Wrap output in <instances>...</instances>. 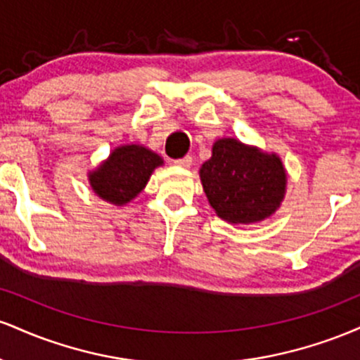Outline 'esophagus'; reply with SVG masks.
<instances>
[{"label": "esophagus", "mask_w": 360, "mask_h": 360, "mask_svg": "<svg viewBox=\"0 0 360 360\" xmlns=\"http://www.w3.org/2000/svg\"><path fill=\"white\" fill-rule=\"evenodd\" d=\"M174 164H176V166H179V167L188 169V167H191V164H193V157H191V155H186V157H183V159H177V160H174Z\"/></svg>", "instance_id": "obj_1"}]
</instances>
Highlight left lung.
Wrapping results in <instances>:
<instances>
[{
  "label": "left lung",
  "mask_w": 360,
  "mask_h": 360,
  "mask_svg": "<svg viewBox=\"0 0 360 360\" xmlns=\"http://www.w3.org/2000/svg\"><path fill=\"white\" fill-rule=\"evenodd\" d=\"M200 179L217 217L232 225H250L278 212L286 196L288 172L276 152L221 137L214 140Z\"/></svg>",
  "instance_id": "obj_1"
}]
</instances>
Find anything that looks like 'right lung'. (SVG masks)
I'll return each instance as SVG.
<instances>
[{
	"instance_id": "add662e5",
	"label": "right lung",
	"mask_w": 360,
	"mask_h": 360,
	"mask_svg": "<svg viewBox=\"0 0 360 360\" xmlns=\"http://www.w3.org/2000/svg\"><path fill=\"white\" fill-rule=\"evenodd\" d=\"M164 166V159L140 143L115 147L100 166L88 172L94 194L106 203L123 206L143 191L152 172Z\"/></svg>"
}]
</instances>
